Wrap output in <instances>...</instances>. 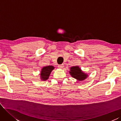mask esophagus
<instances>
[{"label": "esophagus", "mask_w": 121, "mask_h": 121, "mask_svg": "<svg viewBox=\"0 0 121 121\" xmlns=\"http://www.w3.org/2000/svg\"><path fill=\"white\" fill-rule=\"evenodd\" d=\"M63 64H60V65H58V67L59 68H63Z\"/></svg>", "instance_id": "esophagus-1"}]
</instances>
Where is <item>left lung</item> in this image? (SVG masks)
<instances>
[{"label": "left lung", "instance_id": "left-lung-1", "mask_svg": "<svg viewBox=\"0 0 121 121\" xmlns=\"http://www.w3.org/2000/svg\"><path fill=\"white\" fill-rule=\"evenodd\" d=\"M69 69V73L70 75L78 81H82L88 77V74L82 71L78 66L71 67Z\"/></svg>", "mask_w": 121, "mask_h": 121}]
</instances>
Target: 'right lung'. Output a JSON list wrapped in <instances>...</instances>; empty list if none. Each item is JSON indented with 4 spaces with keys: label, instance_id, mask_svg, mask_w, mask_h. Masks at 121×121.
<instances>
[{
    "label": "right lung",
    "instance_id": "right-lung-1",
    "mask_svg": "<svg viewBox=\"0 0 121 121\" xmlns=\"http://www.w3.org/2000/svg\"><path fill=\"white\" fill-rule=\"evenodd\" d=\"M55 69L53 65H48L41 68L40 72V79L41 81H45L49 78L51 72Z\"/></svg>",
    "mask_w": 121,
    "mask_h": 121
}]
</instances>
